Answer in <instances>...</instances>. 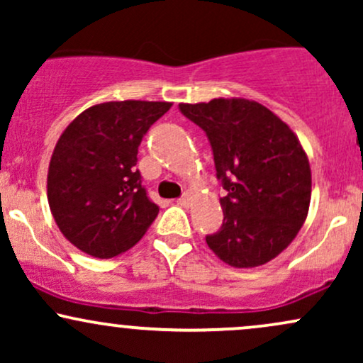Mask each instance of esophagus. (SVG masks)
I'll return each mask as SVG.
<instances>
[{
  "mask_svg": "<svg viewBox=\"0 0 363 363\" xmlns=\"http://www.w3.org/2000/svg\"><path fill=\"white\" fill-rule=\"evenodd\" d=\"M191 201H193V196H191L189 193H186L184 196H182V198L177 199V205H181V206H189Z\"/></svg>",
  "mask_w": 363,
  "mask_h": 363,
  "instance_id": "esophagus-1",
  "label": "esophagus"
}]
</instances>
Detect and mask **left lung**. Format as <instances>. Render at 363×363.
<instances>
[{
	"label": "left lung",
	"instance_id": "1",
	"mask_svg": "<svg viewBox=\"0 0 363 363\" xmlns=\"http://www.w3.org/2000/svg\"><path fill=\"white\" fill-rule=\"evenodd\" d=\"M206 133L223 225L208 247L234 268H256L289 247L309 213L312 176L297 135L268 107L247 99L179 104Z\"/></svg>",
	"mask_w": 363,
	"mask_h": 363
}]
</instances>
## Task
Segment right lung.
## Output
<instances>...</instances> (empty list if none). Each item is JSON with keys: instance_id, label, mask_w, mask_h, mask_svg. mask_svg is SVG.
I'll return each instance as SVG.
<instances>
[{"instance_id": "right-lung-1", "label": "right lung", "mask_w": 363, "mask_h": 363, "mask_svg": "<svg viewBox=\"0 0 363 363\" xmlns=\"http://www.w3.org/2000/svg\"><path fill=\"white\" fill-rule=\"evenodd\" d=\"M170 102L95 104L78 114L54 147L48 201L61 234L89 256L131 249L158 215L141 186L138 147Z\"/></svg>"}]
</instances>
